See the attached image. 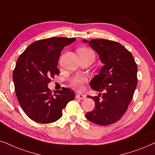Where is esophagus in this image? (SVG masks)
<instances>
[{
	"instance_id": "1",
	"label": "esophagus",
	"mask_w": 155,
	"mask_h": 155,
	"mask_svg": "<svg viewBox=\"0 0 155 155\" xmlns=\"http://www.w3.org/2000/svg\"><path fill=\"white\" fill-rule=\"evenodd\" d=\"M76 98L78 99H81V100H83V99H85L86 96L83 94H76Z\"/></svg>"
}]
</instances>
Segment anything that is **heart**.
I'll list each match as a JSON object with an SVG mask.
<instances>
[{
  "label": "heart",
  "instance_id": "b5f03b06",
  "mask_svg": "<svg viewBox=\"0 0 155 155\" xmlns=\"http://www.w3.org/2000/svg\"><path fill=\"white\" fill-rule=\"evenodd\" d=\"M79 54H90L94 57V51L88 48H81L79 49ZM86 79L84 77L77 76L71 81V86L76 90H81L82 88V85H83Z\"/></svg>",
  "mask_w": 155,
  "mask_h": 155
}]
</instances>
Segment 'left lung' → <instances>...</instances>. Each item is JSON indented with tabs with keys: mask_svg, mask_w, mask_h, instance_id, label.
I'll return each instance as SVG.
<instances>
[{
	"mask_svg": "<svg viewBox=\"0 0 155 155\" xmlns=\"http://www.w3.org/2000/svg\"><path fill=\"white\" fill-rule=\"evenodd\" d=\"M83 42L96 51L104 64L90 82L93 90L103 94L88 96L94 101L95 108L86 117L97 125L113 124L125 114L133 98L137 84V64L132 54L118 42L104 39Z\"/></svg>",
	"mask_w": 155,
	"mask_h": 155,
	"instance_id": "left-lung-1",
	"label": "left lung"
}]
</instances>
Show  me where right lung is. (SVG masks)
I'll return each instance as SVG.
<instances>
[{
    "label": "right lung",
    "mask_w": 155,
    "mask_h": 155,
    "mask_svg": "<svg viewBox=\"0 0 155 155\" xmlns=\"http://www.w3.org/2000/svg\"><path fill=\"white\" fill-rule=\"evenodd\" d=\"M76 38H51L33 42L19 57L13 74L18 102L25 114L37 123L55 122L62 115L74 91L64 88L50 92L51 77L59 74L57 64L61 51Z\"/></svg>",
    "instance_id": "add662e5"
}]
</instances>
